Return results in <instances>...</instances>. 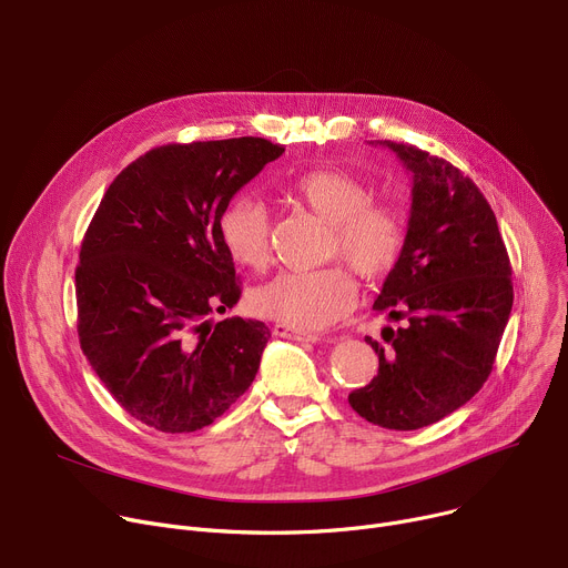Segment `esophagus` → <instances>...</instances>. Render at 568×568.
Here are the masks:
<instances>
[{
	"label": "esophagus",
	"mask_w": 568,
	"mask_h": 568,
	"mask_svg": "<svg viewBox=\"0 0 568 568\" xmlns=\"http://www.w3.org/2000/svg\"><path fill=\"white\" fill-rule=\"evenodd\" d=\"M272 333H274L276 337H285V339H296V342H317V339H322V337H320V335H315V333H305V331H296V328H292V326H285V324H274Z\"/></svg>",
	"instance_id": "1"
}]
</instances>
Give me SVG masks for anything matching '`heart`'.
<instances>
[{
  "label": "heart",
  "mask_w": 568,
  "mask_h": 568,
  "mask_svg": "<svg viewBox=\"0 0 568 568\" xmlns=\"http://www.w3.org/2000/svg\"><path fill=\"white\" fill-rule=\"evenodd\" d=\"M283 194L331 224L326 255L344 257L367 281L387 276L400 261L407 224L398 209L372 201V190L357 176L315 168L290 176ZM224 248L246 270L261 272L272 253V222L261 201L231 199L217 220ZM355 301V285L342 265L315 272H283L248 296L257 317L274 320L296 331H322L344 317Z\"/></svg>",
  "instance_id": "1"
}]
</instances>
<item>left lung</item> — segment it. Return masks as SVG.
<instances>
[{
  "instance_id": "obj_1",
  "label": "left lung",
  "mask_w": 568,
  "mask_h": 568,
  "mask_svg": "<svg viewBox=\"0 0 568 568\" xmlns=\"http://www.w3.org/2000/svg\"><path fill=\"white\" fill-rule=\"evenodd\" d=\"M412 172V209L400 261L374 311L398 328L365 337L378 374L348 394L359 417L417 430L480 392L511 313V267L491 205L448 161L405 142H381Z\"/></svg>"
}]
</instances>
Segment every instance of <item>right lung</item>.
Here are the masks:
<instances>
[{"mask_svg":"<svg viewBox=\"0 0 568 568\" xmlns=\"http://www.w3.org/2000/svg\"><path fill=\"white\" fill-rule=\"evenodd\" d=\"M283 151L265 138L163 144L101 199L74 274L77 331L94 374L138 422L201 430L253 383L272 333L255 320H211L242 294L217 220Z\"/></svg>","mask_w":568,"mask_h":568,"instance_id":"obj_1","label":"right lung"}]
</instances>
